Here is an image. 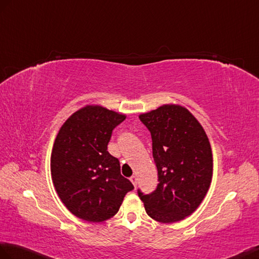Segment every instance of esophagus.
<instances>
[{
  "instance_id": "esophagus-1",
  "label": "esophagus",
  "mask_w": 259,
  "mask_h": 259,
  "mask_svg": "<svg viewBox=\"0 0 259 259\" xmlns=\"http://www.w3.org/2000/svg\"><path fill=\"white\" fill-rule=\"evenodd\" d=\"M130 181L132 182V184H134L135 186H137V183H138V179H137V177H136V176H132V177L130 178Z\"/></svg>"
}]
</instances>
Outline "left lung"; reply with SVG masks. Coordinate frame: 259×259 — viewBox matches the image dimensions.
Here are the masks:
<instances>
[{
  "instance_id": "left-lung-1",
  "label": "left lung",
  "mask_w": 259,
  "mask_h": 259,
  "mask_svg": "<svg viewBox=\"0 0 259 259\" xmlns=\"http://www.w3.org/2000/svg\"><path fill=\"white\" fill-rule=\"evenodd\" d=\"M151 134L158 170L157 189L138 190L147 214L161 223H173L193 213L209 188L212 149L200 122L185 108L164 105L139 116Z\"/></svg>"
}]
</instances>
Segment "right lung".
<instances>
[{
	"label": "right lung",
	"mask_w": 259,
	"mask_h": 259,
	"mask_svg": "<svg viewBox=\"0 0 259 259\" xmlns=\"http://www.w3.org/2000/svg\"><path fill=\"white\" fill-rule=\"evenodd\" d=\"M124 115L87 106L62 125L54 143L51 171L62 202L77 218L102 222L112 218L134 185L120 173V162L107 151L112 130Z\"/></svg>",
	"instance_id": "obj_1"
}]
</instances>
